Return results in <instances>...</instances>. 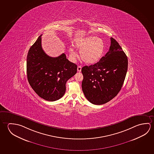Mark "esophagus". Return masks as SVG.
Returning <instances> with one entry per match:
<instances>
[{"mask_svg": "<svg viewBox=\"0 0 154 154\" xmlns=\"http://www.w3.org/2000/svg\"><path fill=\"white\" fill-rule=\"evenodd\" d=\"M81 70H82V67L81 66H77V71L78 72H81Z\"/></svg>", "mask_w": 154, "mask_h": 154, "instance_id": "1", "label": "esophagus"}]
</instances>
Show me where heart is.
<instances>
[{"label":"heart","mask_w":154,"mask_h":154,"mask_svg":"<svg viewBox=\"0 0 154 154\" xmlns=\"http://www.w3.org/2000/svg\"><path fill=\"white\" fill-rule=\"evenodd\" d=\"M75 46L79 51L80 58L84 63L93 64L98 62L103 57L105 45L100 38L88 36L77 41ZM71 57H76V53L72 48L69 49Z\"/></svg>","instance_id":"b5f03b06"}]
</instances>
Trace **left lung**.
Segmentation results:
<instances>
[{"label":"left lung","mask_w":154,"mask_h":154,"mask_svg":"<svg viewBox=\"0 0 154 154\" xmlns=\"http://www.w3.org/2000/svg\"><path fill=\"white\" fill-rule=\"evenodd\" d=\"M128 68V58L118 42L111 38L109 51L98 62L82 69V90L86 99L94 105L110 101L118 94Z\"/></svg>","instance_id":"8db88e82"}]
</instances>
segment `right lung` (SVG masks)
<instances>
[{
  "instance_id": "1",
  "label": "right lung",
  "mask_w": 154,
  "mask_h": 154,
  "mask_svg": "<svg viewBox=\"0 0 154 154\" xmlns=\"http://www.w3.org/2000/svg\"><path fill=\"white\" fill-rule=\"evenodd\" d=\"M41 36L28 51L27 79L38 96L47 101H56L64 96L66 83L76 74L77 66L66 59L64 53L56 57L47 55L42 48Z\"/></svg>"
}]
</instances>
